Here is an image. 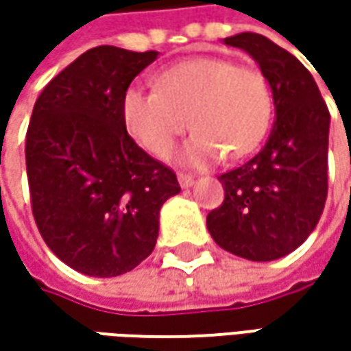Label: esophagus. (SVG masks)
Returning <instances> with one entry per match:
<instances>
[{
    "mask_svg": "<svg viewBox=\"0 0 351 351\" xmlns=\"http://www.w3.org/2000/svg\"><path fill=\"white\" fill-rule=\"evenodd\" d=\"M178 182L182 185L183 189H187V187H191L193 183H195V176H189V173H180L178 176Z\"/></svg>",
    "mask_w": 351,
    "mask_h": 351,
    "instance_id": "34e87169",
    "label": "esophagus"
}]
</instances>
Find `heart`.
<instances>
[{"label":"heart","mask_w":351,"mask_h":351,"mask_svg":"<svg viewBox=\"0 0 351 351\" xmlns=\"http://www.w3.org/2000/svg\"><path fill=\"white\" fill-rule=\"evenodd\" d=\"M156 84L127 89L123 97L127 130L150 154H164L191 123L195 132L173 158L203 168L224 152L246 156L267 130L271 91L258 70L223 58H195L162 72Z\"/></svg>","instance_id":"1"}]
</instances>
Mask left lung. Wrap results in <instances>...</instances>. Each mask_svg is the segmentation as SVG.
<instances>
[{
    "mask_svg": "<svg viewBox=\"0 0 351 351\" xmlns=\"http://www.w3.org/2000/svg\"><path fill=\"white\" fill-rule=\"evenodd\" d=\"M224 45L258 62L271 89L276 123L258 154L219 178L224 201L207 215V228L226 252L271 262L299 248L322 215L330 113L311 72L267 36L240 33Z\"/></svg>",
    "mask_w": 351,
    "mask_h": 351,
    "instance_id": "obj_1",
    "label": "left lung"
}]
</instances>
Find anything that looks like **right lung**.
Instances as JSON below:
<instances>
[{
  "instance_id": "obj_1",
  "label": "right lung",
  "mask_w": 351,
  "mask_h": 351,
  "mask_svg": "<svg viewBox=\"0 0 351 351\" xmlns=\"http://www.w3.org/2000/svg\"><path fill=\"white\" fill-rule=\"evenodd\" d=\"M156 50L89 48L43 89L27 144L33 215L47 246L91 277L134 269L156 246L176 173L128 136L123 97Z\"/></svg>"
}]
</instances>
